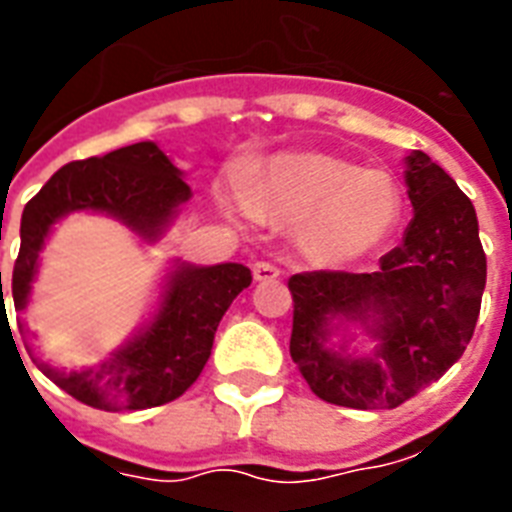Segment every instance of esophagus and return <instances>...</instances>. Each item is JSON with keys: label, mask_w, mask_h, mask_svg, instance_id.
<instances>
[{"label": "esophagus", "mask_w": 512, "mask_h": 512, "mask_svg": "<svg viewBox=\"0 0 512 512\" xmlns=\"http://www.w3.org/2000/svg\"><path fill=\"white\" fill-rule=\"evenodd\" d=\"M252 276H255V281H273V279H279V268H276L273 263L260 260V263L252 265Z\"/></svg>", "instance_id": "esophagus-1"}]
</instances>
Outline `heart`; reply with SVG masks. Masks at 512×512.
I'll return each mask as SVG.
<instances>
[{
  "instance_id": "b5f03b06",
  "label": "heart",
  "mask_w": 512,
  "mask_h": 512,
  "mask_svg": "<svg viewBox=\"0 0 512 512\" xmlns=\"http://www.w3.org/2000/svg\"><path fill=\"white\" fill-rule=\"evenodd\" d=\"M252 215L300 225V247L313 263L342 265L372 252L398 217V188L388 172L321 151H292L244 180Z\"/></svg>"
}]
</instances>
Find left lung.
I'll use <instances>...</instances> for the list:
<instances>
[{
  "label": "left lung",
  "mask_w": 512,
  "mask_h": 512,
  "mask_svg": "<svg viewBox=\"0 0 512 512\" xmlns=\"http://www.w3.org/2000/svg\"><path fill=\"white\" fill-rule=\"evenodd\" d=\"M414 207L404 241L372 273L311 271L289 279V353L311 390L348 409H396L465 353L486 287L473 201L428 154L406 156ZM361 323L378 340L358 357L331 345L334 321Z\"/></svg>",
  "instance_id": "1"
}]
</instances>
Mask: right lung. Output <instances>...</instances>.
I'll return each instance as SVG.
<instances>
[{"instance_id":"obj_1","label":"right lung","mask_w":512,"mask_h":512,"mask_svg":"<svg viewBox=\"0 0 512 512\" xmlns=\"http://www.w3.org/2000/svg\"><path fill=\"white\" fill-rule=\"evenodd\" d=\"M188 199L191 188L183 172L151 140L60 167L20 217V252L12 268L15 311H26L39 252L60 217L82 209L103 212L146 241H156ZM249 284L252 273L241 263L207 268L180 263L167 279L154 321L103 364L63 372L39 358L34 361L60 390L95 409L119 412L170 404L196 382L212 353L217 324ZM4 311L2 303V316ZM18 329L20 337L28 335L26 321H18ZM26 350L31 348L26 345Z\"/></svg>"}]
</instances>
